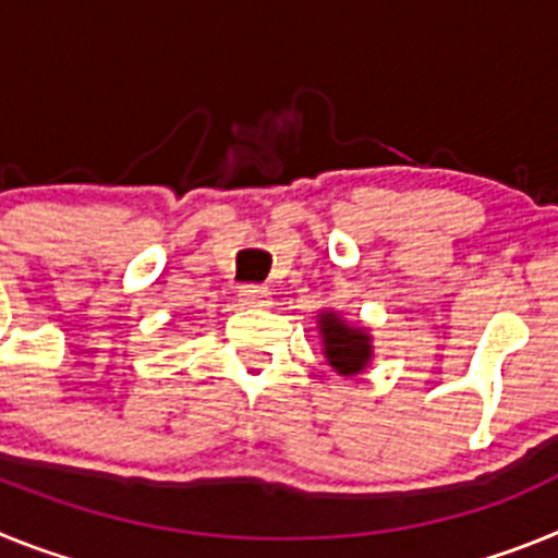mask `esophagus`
Masks as SVG:
<instances>
[{"mask_svg":"<svg viewBox=\"0 0 558 558\" xmlns=\"http://www.w3.org/2000/svg\"><path fill=\"white\" fill-rule=\"evenodd\" d=\"M240 304L243 307H268L270 304V293L268 288H259V284H245V288H240Z\"/></svg>","mask_w":558,"mask_h":558,"instance_id":"1","label":"esophagus"}]
</instances>
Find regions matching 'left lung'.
I'll return each mask as SVG.
<instances>
[{
    "label": "left lung",
    "mask_w": 558,
    "mask_h": 558,
    "mask_svg": "<svg viewBox=\"0 0 558 558\" xmlns=\"http://www.w3.org/2000/svg\"><path fill=\"white\" fill-rule=\"evenodd\" d=\"M315 329L322 335V352L332 372L340 377H357L374 360L372 329L349 324L338 310H322L315 315Z\"/></svg>",
    "instance_id": "1"
}]
</instances>
